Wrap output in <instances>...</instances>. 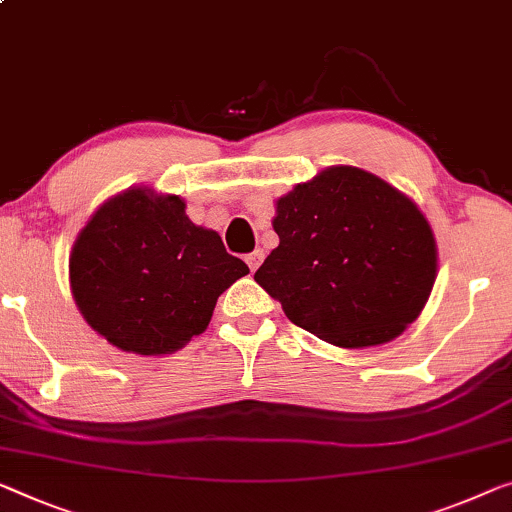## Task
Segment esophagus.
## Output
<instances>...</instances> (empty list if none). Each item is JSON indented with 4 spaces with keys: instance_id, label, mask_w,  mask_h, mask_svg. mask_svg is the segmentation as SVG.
Listing matches in <instances>:
<instances>
[{
    "instance_id": "obj_1",
    "label": "esophagus",
    "mask_w": 512,
    "mask_h": 512,
    "mask_svg": "<svg viewBox=\"0 0 512 512\" xmlns=\"http://www.w3.org/2000/svg\"><path fill=\"white\" fill-rule=\"evenodd\" d=\"M262 259H264V253H262V250H255V253H250V255L246 257V262H248V266H250V271H257V266L262 264Z\"/></svg>"
}]
</instances>
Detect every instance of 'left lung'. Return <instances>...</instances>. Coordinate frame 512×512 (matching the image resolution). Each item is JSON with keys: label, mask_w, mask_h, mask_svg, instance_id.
I'll return each instance as SVG.
<instances>
[{"label": "left lung", "mask_w": 512, "mask_h": 512, "mask_svg": "<svg viewBox=\"0 0 512 512\" xmlns=\"http://www.w3.org/2000/svg\"><path fill=\"white\" fill-rule=\"evenodd\" d=\"M278 248L255 280L289 322L342 349L377 347L421 315L437 239L418 204L377 174L331 165L276 200Z\"/></svg>", "instance_id": "left-lung-1"}]
</instances>
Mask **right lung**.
I'll list each match as a JSON object with an SVG mask.
<instances>
[{
  "instance_id": "add662e5",
  "label": "right lung",
  "mask_w": 512,
  "mask_h": 512,
  "mask_svg": "<svg viewBox=\"0 0 512 512\" xmlns=\"http://www.w3.org/2000/svg\"><path fill=\"white\" fill-rule=\"evenodd\" d=\"M250 269L179 195L131 186L82 227L68 257L80 315L112 347L165 356L207 331L218 296Z\"/></svg>"
}]
</instances>
